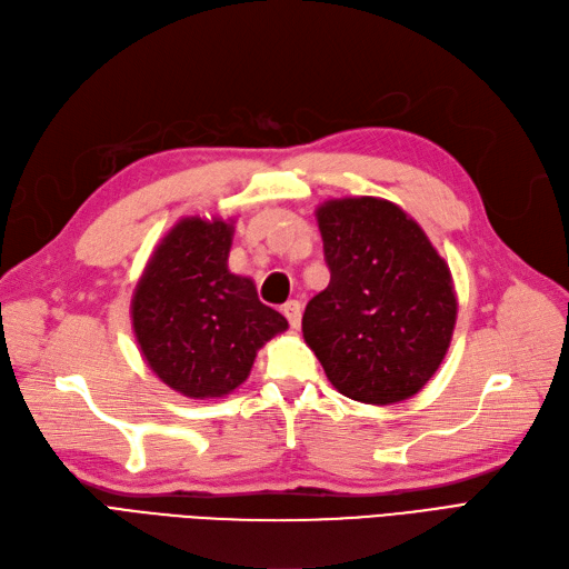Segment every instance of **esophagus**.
Wrapping results in <instances>:
<instances>
[{
    "mask_svg": "<svg viewBox=\"0 0 569 569\" xmlns=\"http://www.w3.org/2000/svg\"><path fill=\"white\" fill-rule=\"evenodd\" d=\"M282 312H284L287 322H289L293 329L301 327V312H303V308H301L299 301H287L284 308H282Z\"/></svg>",
    "mask_w": 569,
    "mask_h": 569,
    "instance_id": "esophagus-1",
    "label": "esophagus"
}]
</instances>
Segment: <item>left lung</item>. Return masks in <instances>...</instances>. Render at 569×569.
<instances>
[{"mask_svg": "<svg viewBox=\"0 0 569 569\" xmlns=\"http://www.w3.org/2000/svg\"><path fill=\"white\" fill-rule=\"evenodd\" d=\"M331 280L303 312V339L339 393L402 402L452 341V272L421 226L388 200H327L316 211Z\"/></svg>", "mask_w": 569, "mask_h": 569, "instance_id": "left-lung-1", "label": "left lung"}]
</instances>
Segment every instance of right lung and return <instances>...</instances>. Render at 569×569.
I'll return each mask as SVG.
<instances>
[{
  "mask_svg": "<svg viewBox=\"0 0 569 569\" xmlns=\"http://www.w3.org/2000/svg\"><path fill=\"white\" fill-rule=\"evenodd\" d=\"M232 219L188 217L152 251L133 289L141 356L186 398H223L251 371L257 350L289 327L263 306L251 278L228 270Z\"/></svg>",
  "mask_w": 569,
  "mask_h": 569,
  "instance_id": "right-lung-1",
  "label": "right lung"
}]
</instances>
